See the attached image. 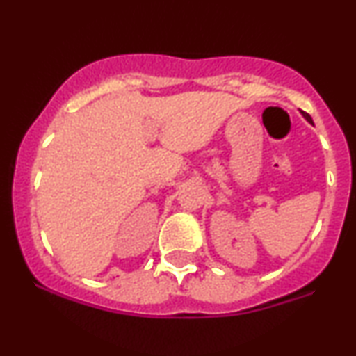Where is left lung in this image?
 Here are the masks:
<instances>
[{
	"instance_id": "8db88e82",
	"label": "left lung",
	"mask_w": 356,
	"mask_h": 356,
	"mask_svg": "<svg viewBox=\"0 0 356 356\" xmlns=\"http://www.w3.org/2000/svg\"><path fill=\"white\" fill-rule=\"evenodd\" d=\"M302 114H303V118H305V119H307V121H308V122H312V118H310V115H308V114H307V113H302ZM312 124H314V122H312Z\"/></svg>"
}]
</instances>
